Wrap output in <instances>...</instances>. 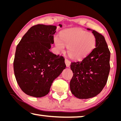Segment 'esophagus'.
Listing matches in <instances>:
<instances>
[{
  "mask_svg": "<svg viewBox=\"0 0 121 121\" xmlns=\"http://www.w3.org/2000/svg\"><path fill=\"white\" fill-rule=\"evenodd\" d=\"M65 64L66 65L67 67H69L70 66V62L68 60V59H65Z\"/></svg>",
  "mask_w": 121,
  "mask_h": 121,
  "instance_id": "1",
  "label": "esophagus"
}]
</instances>
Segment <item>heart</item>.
<instances>
[{
  "label": "heart",
  "instance_id": "obj_1",
  "mask_svg": "<svg viewBox=\"0 0 121 121\" xmlns=\"http://www.w3.org/2000/svg\"><path fill=\"white\" fill-rule=\"evenodd\" d=\"M54 41L59 51L65 50L68 47V54L74 60H81L89 54L94 48L96 38L93 34L83 30H66L60 33V38L55 36Z\"/></svg>",
  "mask_w": 121,
  "mask_h": 121
}]
</instances>
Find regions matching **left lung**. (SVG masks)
Returning a JSON list of instances; mask_svg holds the SVG:
<instances>
[{
    "label": "left lung",
    "instance_id": "1",
    "mask_svg": "<svg viewBox=\"0 0 121 121\" xmlns=\"http://www.w3.org/2000/svg\"><path fill=\"white\" fill-rule=\"evenodd\" d=\"M87 30L95 36V48L82 61L70 65L73 73L70 91L80 99L92 98L100 93L106 85L110 69V52L104 37L94 30Z\"/></svg>",
    "mask_w": 121,
    "mask_h": 121
}]
</instances>
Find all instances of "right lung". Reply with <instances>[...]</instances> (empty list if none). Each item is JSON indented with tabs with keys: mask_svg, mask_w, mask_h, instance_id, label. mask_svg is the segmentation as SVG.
Here are the masks:
<instances>
[{
	"mask_svg": "<svg viewBox=\"0 0 121 121\" xmlns=\"http://www.w3.org/2000/svg\"><path fill=\"white\" fill-rule=\"evenodd\" d=\"M56 29L53 25L32 26L17 46L13 62L15 77L21 89L30 96L48 94L54 80L66 68L64 57L49 50Z\"/></svg>",
	"mask_w": 121,
	"mask_h": 121,
	"instance_id": "add662e5",
	"label": "right lung"
}]
</instances>
